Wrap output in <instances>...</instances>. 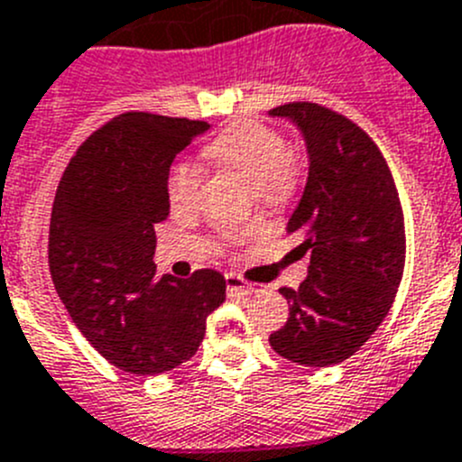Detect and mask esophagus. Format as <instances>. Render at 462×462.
<instances>
[{
  "instance_id": "1",
  "label": "esophagus",
  "mask_w": 462,
  "mask_h": 462,
  "mask_svg": "<svg viewBox=\"0 0 462 462\" xmlns=\"http://www.w3.org/2000/svg\"><path fill=\"white\" fill-rule=\"evenodd\" d=\"M226 282H227V294H241V296H251L255 294L257 287L255 284H248L239 278V275H226Z\"/></svg>"
}]
</instances>
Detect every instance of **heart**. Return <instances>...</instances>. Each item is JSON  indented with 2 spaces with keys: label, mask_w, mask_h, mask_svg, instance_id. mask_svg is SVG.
<instances>
[{
  "label": "heart",
  "mask_w": 462,
  "mask_h": 462,
  "mask_svg": "<svg viewBox=\"0 0 462 462\" xmlns=\"http://www.w3.org/2000/svg\"><path fill=\"white\" fill-rule=\"evenodd\" d=\"M205 154L214 163L239 172L253 187L257 205L280 209L291 200L300 182V162L282 132L257 120H241L209 141ZM200 168L191 162L172 163L168 171V202L175 211H191L198 202Z\"/></svg>",
  "instance_id": "obj_1"
}]
</instances>
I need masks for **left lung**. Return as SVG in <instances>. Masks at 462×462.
Returning a JSON list of instances; mask_svg holds the SVG:
<instances>
[{
	"instance_id": "obj_1",
	"label": "left lung",
	"mask_w": 462,
	"mask_h": 462,
	"mask_svg": "<svg viewBox=\"0 0 462 462\" xmlns=\"http://www.w3.org/2000/svg\"><path fill=\"white\" fill-rule=\"evenodd\" d=\"M303 134L308 182L287 235L310 251L299 290L280 287L290 317L269 337L275 353L330 367L367 342L394 303L406 235L399 193L378 145L356 123L312 102L269 111Z\"/></svg>"
}]
</instances>
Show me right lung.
Listing matches in <instances>:
<instances>
[{
	"mask_svg": "<svg viewBox=\"0 0 462 462\" xmlns=\"http://www.w3.org/2000/svg\"><path fill=\"white\" fill-rule=\"evenodd\" d=\"M209 125L129 111L111 118L68 163L50 221V273L79 333L129 374L187 362L207 317L226 300V278L157 275L154 226L171 214L166 180Z\"/></svg>",
	"mask_w": 462,
	"mask_h": 462,
	"instance_id": "obj_1",
	"label": "right lung"
}]
</instances>
